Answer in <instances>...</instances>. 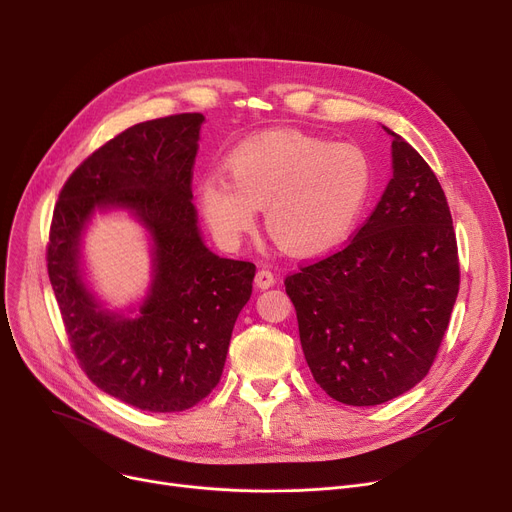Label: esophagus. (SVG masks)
<instances>
[{
  "label": "esophagus",
  "instance_id": "obj_1",
  "mask_svg": "<svg viewBox=\"0 0 512 512\" xmlns=\"http://www.w3.org/2000/svg\"><path fill=\"white\" fill-rule=\"evenodd\" d=\"M274 284H276V276H274L270 270H259V272H257V276H255V286H257V288L265 290V288H270V286H274Z\"/></svg>",
  "mask_w": 512,
  "mask_h": 512
}]
</instances>
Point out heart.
Listing matches in <instances>:
<instances>
[{
	"label": "heart",
	"mask_w": 512,
	"mask_h": 512,
	"mask_svg": "<svg viewBox=\"0 0 512 512\" xmlns=\"http://www.w3.org/2000/svg\"><path fill=\"white\" fill-rule=\"evenodd\" d=\"M228 179L211 172L195 195L211 232L236 247L263 207L265 228L294 255L326 253L351 234L373 186L367 153L301 130H265L226 157Z\"/></svg>",
	"instance_id": "obj_1"
}]
</instances>
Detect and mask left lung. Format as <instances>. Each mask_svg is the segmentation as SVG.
Listing matches in <instances>:
<instances>
[{
    "mask_svg": "<svg viewBox=\"0 0 512 512\" xmlns=\"http://www.w3.org/2000/svg\"><path fill=\"white\" fill-rule=\"evenodd\" d=\"M392 137V178L348 245L286 278L315 382L353 407L382 405L432 367L459 294V255L442 186Z\"/></svg>",
    "mask_w": 512,
    "mask_h": 512,
    "instance_id": "8db88e82",
    "label": "left lung"
}]
</instances>
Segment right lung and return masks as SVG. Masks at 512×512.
<instances>
[{
	"instance_id": "add662e5",
	"label": "right lung",
	"mask_w": 512,
	"mask_h": 512,
	"mask_svg": "<svg viewBox=\"0 0 512 512\" xmlns=\"http://www.w3.org/2000/svg\"><path fill=\"white\" fill-rule=\"evenodd\" d=\"M203 114L134 124L99 147L53 209L47 272L74 355L110 396L151 413L195 407L218 386L255 265L209 251L193 205ZM126 210L148 232L152 282L126 310H107L86 280L82 240L97 212Z\"/></svg>"
}]
</instances>
